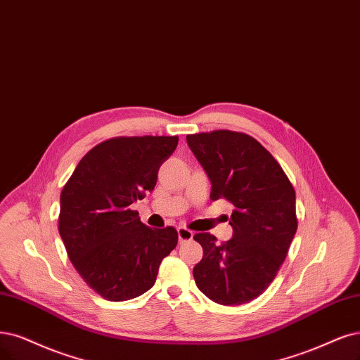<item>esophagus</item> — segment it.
I'll use <instances>...</instances> for the list:
<instances>
[{
	"instance_id": "1",
	"label": "esophagus",
	"mask_w": 360,
	"mask_h": 360,
	"mask_svg": "<svg viewBox=\"0 0 360 360\" xmlns=\"http://www.w3.org/2000/svg\"><path fill=\"white\" fill-rule=\"evenodd\" d=\"M194 233L185 227H178V238L179 243H185V242H191L193 240Z\"/></svg>"
}]
</instances>
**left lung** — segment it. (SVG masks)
Segmentation results:
<instances>
[{
	"label": "left lung",
	"instance_id": "left-lung-1",
	"mask_svg": "<svg viewBox=\"0 0 360 360\" xmlns=\"http://www.w3.org/2000/svg\"><path fill=\"white\" fill-rule=\"evenodd\" d=\"M187 143L212 184V200L227 198L236 207L229 242L194 236L203 248L195 285L221 305L246 304L270 286L288 255L298 225L295 190L276 158L245 133H197Z\"/></svg>",
	"mask_w": 360,
	"mask_h": 360
}]
</instances>
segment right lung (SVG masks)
Instances as JSON below:
<instances>
[{"mask_svg": "<svg viewBox=\"0 0 360 360\" xmlns=\"http://www.w3.org/2000/svg\"><path fill=\"white\" fill-rule=\"evenodd\" d=\"M178 136L108 139L77 165L60 193L59 234L83 281L108 301L136 298L155 283L176 248L173 227L150 229L131 205L153 191Z\"/></svg>", "mask_w": 360, "mask_h": 360, "instance_id": "right-lung-1", "label": "right lung"}]
</instances>
